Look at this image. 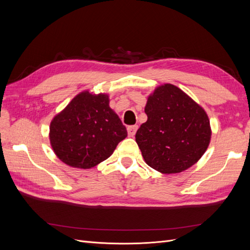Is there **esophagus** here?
I'll return each instance as SVG.
<instances>
[{"label": "esophagus", "mask_w": 250, "mask_h": 250, "mask_svg": "<svg viewBox=\"0 0 250 250\" xmlns=\"http://www.w3.org/2000/svg\"><path fill=\"white\" fill-rule=\"evenodd\" d=\"M138 130V125H133V126H128L127 128V131H128V135H129L130 138H133L135 132Z\"/></svg>", "instance_id": "obj_1"}]
</instances>
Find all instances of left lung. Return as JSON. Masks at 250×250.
Returning a JSON list of instances; mask_svg holds the SVG:
<instances>
[{"instance_id":"1","label":"left lung","mask_w":250,"mask_h":250,"mask_svg":"<svg viewBox=\"0 0 250 250\" xmlns=\"http://www.w3.org/2000/svg\"><path fill=\"white\" fill-rule=\"evenodd\" d=\"M148 117L135 134L144 161L163 174L180 173L197 163L211 137L206 110L179 87L165 83L148 96Z\"/></svg>"}]
</instances>
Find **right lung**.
Segmentation results:
<instances>
[{"label":"right lung","instance_id":"1","mask_svg":"<svg viewBox=\"0 0 250 250\" xmlns=\"http://www.w3.org/2000/svg\"><path fill=\"white\" fill-rule=\"evenodd\" d=\"M127 137L126 127L109 107L108 94L83 90L52 119L50 144L65 165L90 169L113 153Z\"/></svg>","mask_w":250,"mask_h":250}]
</instances>
